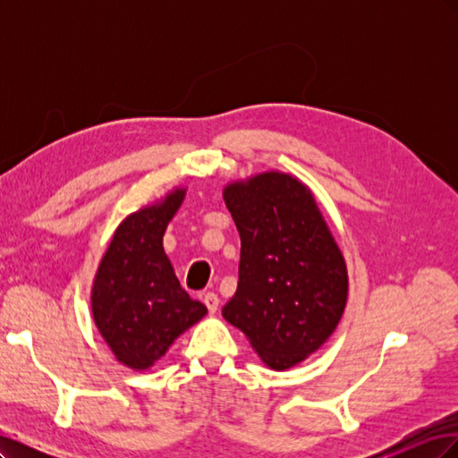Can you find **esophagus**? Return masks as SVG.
Here are the masks:
<instances>
[{
  "mask_svg": "<svg viewBox=\"0 0 458 458\" xmlns=\"http://www.w3.org/2000/svg\"><path fill=\"white\" fill-rule=\"evenodd\" d=\"M204 303H206L208 311L216 313L217 308H219V298H217V294H214V293H208V294L204 296Z\"/></svg>",
  "mask_w": 458,
  "mask_h": 458,
  "instance_id": "34e87169",
  "label": "esophagus"
}]
</instances>
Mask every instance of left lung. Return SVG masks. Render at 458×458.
Masks as SVG:
<instances>
[{
    "label": "left lung",
    "instance_id": "1",
    "mask_svg": "<svg viewBox=\"0 0 458 458\" xmlns=\"http://www.w3.org/2000/svg\"><path fill=\"white\" fill-rule=\"evenodd\" d=\"M225 204L241 234L237 293L224 317L263 363L284 370L321 348L348 300V271L311 192L294 177L233 183Z\"/></svg>",
    "mask_w": 458,
    "mask_h": 458
}]
</instances>
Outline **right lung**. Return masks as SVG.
<instances>
[{
	"label": "right lung",
	"mask_w": 458,
	"mask_h": 458,
	"mask_svg": "<svg viewBox=\"0 0 458 458\" xmlns=\"http://www.w3.org/2000/svg\"><path fill=\"white\" fill-rule=\"evenodd\" d=\"M182 200L177 189L123 219L95 276V325L118 361L135 370L150 367L208 313L179 284L164 254V231Z\"/></svg>",
	"instance_id": "right-lung-1"
}]
</instances>
